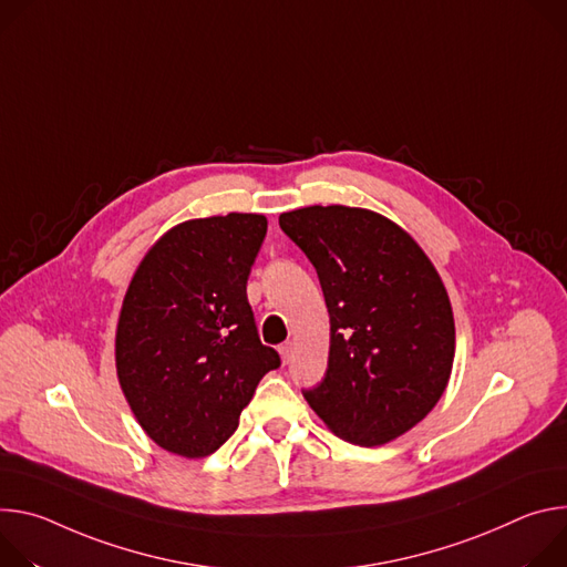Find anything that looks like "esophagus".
Wrapping results in <instances>:
<instances>
[{
    "mask_svg": "<svg viewBox=\"0 0 567 567\" xmlns=\"http://www.w3.org/2000/svg\"><path fill=\"white\" fill-rule=\"evenodd\" d=\"M279 353H281L284 364H288V362L292 360V355H295V342H284V344L279 347Z\"/></svg>",
    "mask_w": 567,
    "mask_h": 567,
    "instance_id": "obj_1",
    "label": "esophagus"
}]
</instances>
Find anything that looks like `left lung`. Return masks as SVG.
<instances>
[{"mask_svg": "<svg viewBox=\"0 0 567 567\" xmlns=\"http://www.w3.org/2000/svg\"><path fill=\"white\" fill-rule=\"evenodd\" d=\"M303 251L331 318L329 367L303 399L340 439L383 446L442 399L455 358L449 292L416 240L358 207H303L279 216Z\"/></svg>", "mask_w": 567, "mask_h": 567, "instance_id": "1", "label": "left lung"}]
</instances>
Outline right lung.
Returning <instances> with one entry per match:
<instances>
[{
	"label": "right lung",
	"mask_w": 567,
	"mask_h": 567,
	"mask_svg": "<svg viewBox=\"0 0 567 567\" xmlns=\"http://www.w3.org/2000/svg\"><path fill=\"white\" fill-rule=\"evenodd\" d=\"M266 231L261 214L179 223L148 249L123 297L118 385L144 432L168 453H216L259 381L281 364L261 344L247 301Z\"/></svg>",
	"instance_id": "add662e5"
}]
</instances>
